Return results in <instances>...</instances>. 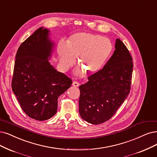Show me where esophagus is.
I'll list each match as a JSON object with an SVG mask.
<instances>
[{
	"instance_id": "esophagus-1",
	"label": "esophagus",
	"mask_w": 157,
	"mask_h": 157,
	"mask_svg": "<svg viewBox=\"0 0 157 157\" xmlns=\"http://www.w3.org/2000/svg\"><path fill=\"white\" fill-rule=\"evenodd\" d=\"M72 85V86H77V87H78V86H79L80 84H79L78 82H74Z\"/></svg>"
}]
</instances>
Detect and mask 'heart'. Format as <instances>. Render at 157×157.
<instances>
[{"instance_id":"obj_1","label":"heart","mask_w":157,"mask_h":157,"mask_svg":"<svg viewBox=\"0 0 157 157\" xmlns=\"http://www.w3.org/2000/svg\"><path fill=\"white\" fill-rule=\"evenodd\" d=\"M109 38L88 32H78L70 36L66 44L59 42L57 46L59 65L63 71L72 67L78 57V74L83 71L94 74L101 69L113 51Z\"/></svg>"}]
</instances>
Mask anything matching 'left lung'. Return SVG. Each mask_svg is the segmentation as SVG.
<instances>
[{
  "label": "left lung",
  "mask_w": 157,
  "mask_h": 157,
  "mask_svg": "<svg viewBox=\"0 0 157 157\" xmlns=\"http://www.w3.org/2000/svg\"><path fill=\"white\" fill-rule=\"evenodd\" d=\"M132 61L124 43L116 39L115 50L105 65L79 87V113L83 120L98 125L111 118L129 94Z\"/></svg>",
  "instance_id": "8db88e82"
}]
</instances>
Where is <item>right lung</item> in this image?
Wrapping results in <instances>:
<instances>
[{"mask_svg": "<svg viewBox=\"0 0 157 157\" xmlns=\"http://www.w3.org/2000/svg\"><path fill=\"white\" fill-rule=\"evenodd\" d=\"M54 46L50 30L40 27L21 44L15 56L12 90L22 111L39 121L54 117L58 98L72 83L49 62Z\"/></svg>", "mask_w": 157, "mask_h": 157, "instance_id": "add662e5", "label": "right lung"}]
</instances>
